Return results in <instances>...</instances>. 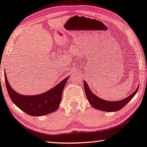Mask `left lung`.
<instances>
[{
    "instance_id": "8db88e82",
    "label": "left lung",
    "mask_w": 147,
    "mask_h": 147,
    "mask_svg": "<svg viewBox=\"0 0 147 147\" xmlns=\"http://www.w3.org/2000/svg\"><path fill=\"white\" fill-rule=\"evenodd\" d=\"M84 88L85 90V92H86L87 99L88 100L90 104L92 105V106H93L95 109H100V110L104 111H108V112L119 111L121 109H122L132 99L133 96L136 94L138 89H139V87H138L134 92L131 94L127 98H125L124 100H120V101L110 102L102 100L101 98H98V96L94 94L90 90L88 85L86 81H84Z\"/></svg>"
}]
</instances>
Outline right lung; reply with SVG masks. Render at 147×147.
Wrapping results in <instances>:
<instances>
[{
    "mask_svg": "<svg viewBox=\"0 0 147 147\" xmlns=\"http://www.w3.org/2000/svg\"><path fill=\"white\" fill-rule=\"evenodd\" d=\"M68 78L53 88L51 90L37 96H23L17 93L9 85L6 76V86L12 102L27 114L32 116H41L56 111L59 107L62 93Z\"/></svg>",
    "mask_w": 147,
    "mask_h": 147,
    "instance_id": "obj_1",
    "label": "right lung"
}]
</instances>
